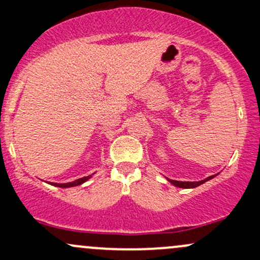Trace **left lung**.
Here are the masks:
<instances>
[{
	"label": "left lung",
	"mask_w": 260,
	"mask_h": 260,
	"mask_svg": "<svg viewBox=\"0 0 260 260\" xmlns=\"http://www.w3.org/2000/svg\"><path fill=\"white\" fill-rule=\"evenodd\" d=\"M215 176H216V175L210 176V177L205 178V180H203V181H198V182H183V181H175V180H169V178H168V181H169V182H171V183L174 184V186H176V187H180V188H196V187L201 186V184L204 183V182H207V181H209V180H211V178H214V177H215Z\"/></svg>",
	"instance_id": "left-lung-1"
}]
</instances>
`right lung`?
<instances>
[{
	"label": "right lung",
	"instance_id": "1",
	"mask_svg": "<svg viewBox=\"0 0 260 260\" xmlns=\"http://www.w3.org/2000/svg\"><path fill=\"white\" fill-rule=\"evenodd\" d=\"M91 177V175L86 176V177H82V178H78V180L73 181V182H68V183H51L52 186H56V187H61V188H68V187H76V186H79V184L84 183L89 180V178Z\"/></svg>",
	"mask_w": 260,
	"mask_h": 260
}]
</instances>
